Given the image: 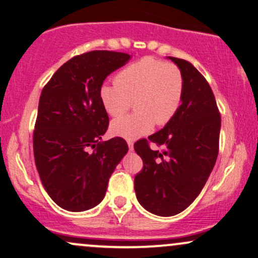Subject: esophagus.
Here are the masks:
<instances>
[{
    "label": "esophagus",
    "instance_id": "obj_1",
    "mask_svg": "<svg viewBox=\"0 0 258 258\" xmlns=\"http://www.w3.org/2000/svg\"><path fill=\"white\" fill-rule=\"evenodd\" d=\"M127 145H128L130 151H133V142H131V140H127Z\"/></svg>",
    "mask_w": 258,
    "mask_h": 258
}]
</instances>
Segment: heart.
Here are the masks:
<instances>
[{"label": "heart", "instance_id": "b5f03b06", "mask_svg": "<svg viewBox=\"0 0 258 258\" xmlns=\"http://www.w3.org/2000/svg\"><path fill=\"white\" fill-rule=\"evenodd\" d=\"M183 75L177 65L144 57L116 75V81L103 83L99 97L103 109L116 116L135 100L136 113L113 120L112 135L133 140L148 135L155 123L163 126L174 118L183 99Z\"/></svg>", "mask_w": 258, "mask_h": 258}]
</instances>
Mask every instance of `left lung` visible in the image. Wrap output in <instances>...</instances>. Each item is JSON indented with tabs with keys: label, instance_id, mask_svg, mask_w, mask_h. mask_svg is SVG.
Returning a JSON list of instances; mask_svg holds the SVG:
<instances>
[{
	"label": "left lung",
	"instance_id": "1",
	"mask_svg": "<svg viewBox=\"0 0 258 258\" xmlns=\"http://www.w3.org/2000/svg\"><path fill=\"white\" fill-rule=\"evenodd\" d=\"M183 75V99L161 131L135 144L143 159L135 177L139 204L156 216L171 217L193 202L206 184L219 151L221 119L210 84L193 64L169 57ZM151 141L162 151L149 149Z\"/></svg>",
	"mask_w": 258,
	"mask_h": 258
}]
</instances>
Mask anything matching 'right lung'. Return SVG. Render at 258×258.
Returning a JSON list of instances; mask_svg holds the SVG:
<instances>
[{"label":"right lung","instance_id":"add662e5","mask_svg":"<svg viewBox=\"0 0 258 258\" xmlns=\"http://www.w3.org/2000/svg\"><path fill=\"white\" fill-rule=\"evenodd\" d=\"M130 59V54L114 51L80 54L61 65L41 91L33 133L35 165L45 190L63 210L97 206L128 151L120 137L101 140L109 118L99 90Z\"/></svg>","mask_w":258,"mask_h":258}]
</instances>
